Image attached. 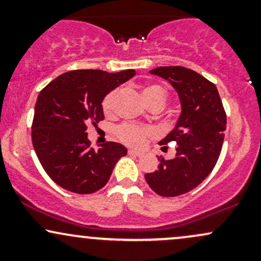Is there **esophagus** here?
<instances>
[{
  "mask_svg": "<svg viewBox=\"0 0 261 261\" xmlns=\"http://www.w3.org/2000/svg\"><path fill=\"white\" fill-rule=\"evenodd\" d=\"M128 154L136 155V157H141V155H143V152L142 151H137V149H128Z\"/></svg>",
  "mask_w": 261,
  "mask_h": 261,
  "instance_id": "obj_1",
  "label": "esophagus"
}]
</instances>
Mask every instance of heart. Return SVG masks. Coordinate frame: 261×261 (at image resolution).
<instances>
[{
  "label": "heart",
  "instance_id": "1",
  "mask_svg": "<svg viewBox=\"0 0 261 261\" xmlns=\"http://www.w3.org/2000/svg\"><path fill=\"white\" fill-rule=\"evenodd\" d=\"M118 94V89H114V91L108 93L106 97H104L103 101H101V109H103V113L106 114L107 116L113 115L114 107H115V100ZM142 97L143 99H145L146 104H147V107L158 106L162 108L167 100V91L163 86L153 83V85H148L143 88ZM116 135H118L119 139H120L124 143H126V145L142 146L143 143L147 141V139L152 137L153 131L149 127L124 124L118 127Z\"/></svg>",
  "mask_w": 261,
  "mask_h": 261
}]
</instances>
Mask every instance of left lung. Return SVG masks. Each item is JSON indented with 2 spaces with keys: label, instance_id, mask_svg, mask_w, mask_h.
<instances>
[{
  "label": "left lung",
  "instance_id": "obj_1",
  "mask_svg": "<svg viewBox=\"0 0 261 261\" xmlns=\"http://www.w3.org/2000/svg\"><path fill=\"white\" fill-rule=\"evenodd\" d=\"M174 87L181 104L175 127L160 141L162 149L176 143V154L160 158L158 170L145 174L158 195L179 196L195 189L216 166L222 149L227 118L216 86L182 66H161L149 71Z\"/></svg>",
  "mask_w": 261,
  "mask_h": 261
}]
</instances>
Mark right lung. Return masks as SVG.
Masks as SVG:
<instances>
[{
  "label": "right lung",
  "mask_w": 261,
  "mask_h": 261,
  "mask_svg": "<svg viewBox=\"0 0 261 261\" xmlns=\"http://www.w3.org/2000/svg\"><path fill=\"white\" fill-rule=\"evenodd\" d=\"M135 70L109 73L74 70L62 73L39 93L32 125V141L46 174L76 194H92L109 180L126 147L107 142L95 151L87 126L104 119L101 101L116 87L135 76Z\"/></svg>",
  "instance_id": "1"
}]
</instances>
